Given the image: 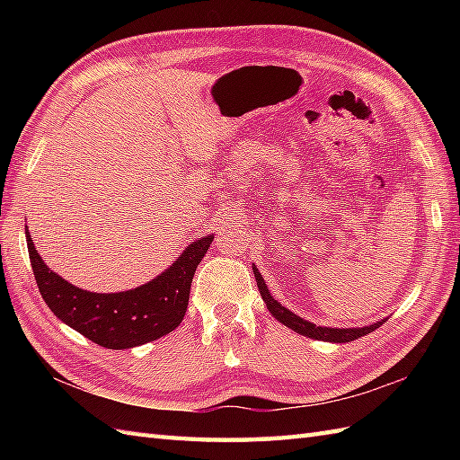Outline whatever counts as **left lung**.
I'll return each instance as SVG.
<instances>
[{"label":"left lung","instance_id":"left-lung-1","mask_svg":"<svg viewBox=\"0 0 460 460\" xmlns=\"http://www.w3.org/2000/svg\"><path fill=\"white\" fill-rule=\"evenodd\" d=\"M252 275H255V279H257V287L261 290V296H262V300H265V305H267L270 314L275 316L280 322V324H285L287 328L295 330L296 334H300V336H308L312 340L336 341V344H346V341L358 340L361 336L369 334V332H374L376 328H379L385 322V320L374 322V324L364 326V328H324V326H316V324H312V322L296 316L295 312H290L288 308L282 306L279 300L272 298L267 285H265V279H262V275L255 265H252Z\"/></svg>","mask_w":460,"mask_h":460}]
</instances>
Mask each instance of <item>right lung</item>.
Here are the masks:
<instances>
[{
	"instance_id": "add662e5",
	"label": "right lung",
	"mask_w": 460,
	"mask_h": 460,
	"mask_svg": "<svg viewBox=\"0 0 460 460\" xmlns=\"http://www.w3.org/2000/svg\"><path fill=\"white\" fill-rule=\"evenodd\" d=\"M25 235L33 275L45 305L66 326L109 349L148 344L180 326L188 310L195 269L213 241V235H208L190 243L170 269L138 288L101 295L58 277L39 257L27 229Z\"/></svg>"
}]
</instances>
